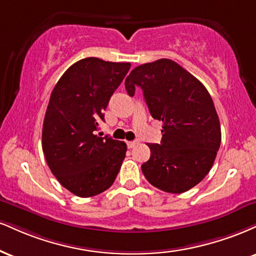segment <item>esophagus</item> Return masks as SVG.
<instances>
[{"label":"esophagus","mask_w":256,"mask_h":256,"mask_svg":"<svg viewBox=\"0 0 256 256\" xmlns=\"http://www.w3.org/2000/svg\"><path fill=\"white\" fill-rule=\"evenodd\" d=\"M136 144H138V140H131V142H128V146L132 149V148L136 146Z\"/></svg>","instance_id":"obj_1"}]
</instances>
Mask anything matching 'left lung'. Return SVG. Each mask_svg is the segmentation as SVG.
<instances>
[{
    "mask_svg": "<svg viewBox=\"0 0 256 256\" xmlns=\"http://www.w3.org/2000/svg\"><path fill=\"white\" fill-rule=\"evenodd\" d=\"M136 87L143 90L152 118L163 124L161 143L148 144L152 155L142 172L156 188L186 192L208 175L220 146L211 95L198 78L167 58L134 68L125 80L130 96Z\"/></svg>",
    "mask_w": 256,
    "mask_h": 256,
    "instance_id": "obj_1",
    "label": "left lung"
}]
</instances>
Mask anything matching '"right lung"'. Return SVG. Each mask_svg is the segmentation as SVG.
<instances>
[{"label": "right lung", "instance_id": "obj_1", "mask_svg": "<svg viewBox=\"0 0 256 256\" xmlns=\"http://www.w3.org/2000/svg\"><path fill=\"white\" fill-rule=\"evenodd\" d=\"M130 66L84 58L72 64L52 90L42 124V152L62 186L81 198L108 190L125 158L124 142L95 131Z\"/></svg>", "mask_w": 256, "mask_h": 256}]
</instances>
